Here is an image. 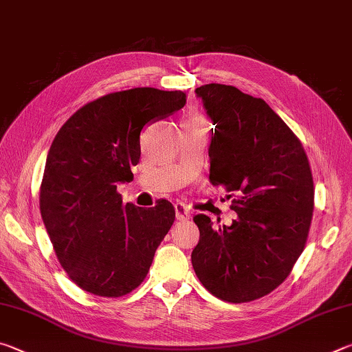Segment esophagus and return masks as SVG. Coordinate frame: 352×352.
I'll return each mask as SVG.
<instances>
[{
  "instance_id": "obj_1",
  "label": "esophagus",
  "mask_w": 352,
  "mask_h": 352,
  "mask_svg": "<svg viewBox=\"0 0 352 352\" xmlns=\"http://www.w3.org/2000/svg\"><path fill=\"white\" fill-rule=\"evenodd\" d=\"M174 206H175V217H177V220H189L190 219V211H189V208L186 205L180 204V201H178V204H175Z\"/></svg>"
}]
</instances>
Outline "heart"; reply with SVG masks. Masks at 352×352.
Returning a JSON list of instances; mask_svg holds the SVG:
<instances>
[{"mask_svg":"<svg viewBox=\"0 0 352 352\" xmlns=\"http://www.w3.org/2000/svg\"><path fill=\"white\" fill-rule=\"evenodd\" d=\"M186 121H194V122H205V119L201 118L200 115H192L190 118H188Z\"/></svg>","mask_w":352,"mask_h":352,"instance_id":"obj_1","label":"heart"}]
</instances>
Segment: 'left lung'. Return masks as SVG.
<instances>
[{"instance_id":"left-lung-1","label":"left lung","mask_w":352,"mask_h":352,"mask_svg":"<svg viewBox=\"0 0 352 352\" xmlns=\"http://www.w3.org/2000/svg\"><path fill=\"white\" fill-rule=\"evenodd\" d=\"M216 129L210 182L223 186L237 219L212 226L205 214L190 261L200 283L228 302L258 300L290 275L305 250L314 180L301 141L269 104L236 87L195 88Z\"/></svg>"}]
</instances>
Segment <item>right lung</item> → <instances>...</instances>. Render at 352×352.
<instances>
[{
	"label": "right lung",
	"mask_w": 352,
	"mask_h": 352,
	"mask_svg": "<svg viewBox=\"0 0 352 352\" xmlns=\"http://www.w3.org/2000/svg\"><path fill=\"white\" fill-rule=\"evenodd\" d=\"M183 91L132 88L77 110L52 141L40 186V212L71 281L116 298L144 281L175 220L168 200L153 208L122 204L116 188L133 180L141 130L180 110Z\"/></svg>",
	"instance_id": "add662e5"
}]
</instances>
